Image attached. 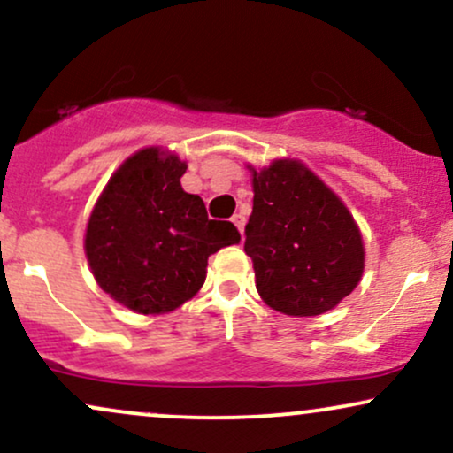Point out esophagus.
<instances>
[{
  "label": "esophagus",
  "mask_w": 453,
  "mask_h": 453,
  "mask_svg": "<svg viewBox=\"0 0 453 453\" xmlns=\"http://www.w3.org/2000/svg\"><path fill=\"white\" fill-rule=\"evenodd\" d=\"M232 223L238 227V232L242 234L244 232V223H247V219H244V215H241V212H236V215L232 217Z\"/></svg>",
  "instance_id": "34e87169"
}]
</instances>
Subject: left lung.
I'll return each mask as SVG.
<instances>
[{
	"mask_svg": "<svg viewBox=\"0 0 453 453\" xmlns=\"http://www.w3.org/2000/svg\"><path fill=\"white\" fill-rule=\"evenodd\" d=\"M244 234L257 292L279 313L321 315L360 283V230L347 206L300 161L277 159L253 170V212Z\"/></svg>",
	"mask_w": 453,
	"mask_h": 453,
	"instance_id": "left-lung-1",
	"label": "left lung"
}]
</instances>
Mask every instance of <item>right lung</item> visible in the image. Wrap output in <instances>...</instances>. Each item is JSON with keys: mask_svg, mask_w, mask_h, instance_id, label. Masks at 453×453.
Listing matches in <instances>:
<instances>
[{"mask_svg": "<svg viewBox=\"0 0 453 453\" xmlns=\"http://www.w3.org/2000/svg\"><path fill=\"white\" fill-rule=\"evenodd\" d=\"M185 170L173 153L138 150L108 180L87 223L93 277L136 313L179 309L204 285L212 253L241 241L234 223L209 219L202 197L183 191Z\"/></svg>", "mask_w": 453, "mask_h": 453, "instance_id": "1", "label": "right lung"}]
</instances>
